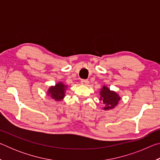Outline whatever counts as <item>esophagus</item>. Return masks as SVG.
<instances>
[{
  "label": "esophagus",
  "mask_w": 160,
  "mask_h": 160,
  "mask_svg": "<svg viewBox=\"0 0 160 160\" xmlns=\"http://www.w3.org/2000/svg\"><path fill=\"white\" fill-rule=\"evenodd\" d=\"M81 84L83 85H88L89 84V81L88 80H81Z\"/></svg>",
  "instance_id": "34e87169"
}]
</instances>
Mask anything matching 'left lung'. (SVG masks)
I'll return each instance as SVG.
<instances>
[{"label":"left lung","instance_id":"8db88e82","mask_svg":"<svg viewBox=\"0 0 160 160\" xmlns=\"http://www.w3.org/2000/svg\"><path fill=\"white\" fill-rule=\"evenodd\" d=\"M100 99L105 105L104 110L113 109L120 100V97L115 92L111 91L109 88L104 86L100 91Z\"/></svg>","mask_w":160,"mask_h":160}]
</instances>
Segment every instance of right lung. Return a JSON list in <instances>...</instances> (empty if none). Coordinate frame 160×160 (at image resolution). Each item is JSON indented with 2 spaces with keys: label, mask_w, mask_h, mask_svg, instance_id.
<instances>
[{
  "label": "right lung",
  "mask_w": 160,
  "mask_h": 160,
  "mask_svg": "<svg viewBox=\"0 0 160 160\" xmlns=\"http://www.w3.org/2000/svg\"><path fill=\"white\" fill-rule=\"evenodd\" d=\"M67 86H66L62 82H58L55 86L51 87L48 89V94H50V96L56 101H61L65 97V91Z\"/></svg>",
  "instance_id": "obj_1"
}]
</instances>
